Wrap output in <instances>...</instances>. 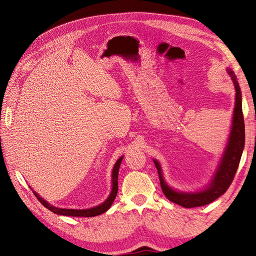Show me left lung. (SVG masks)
Here are the masks:
<instances>
[{"label":"left lung","mask_w":256,"mask_h":256,"mask_svg":"<svg viewBox=\"0 0 256 256\" xmlns=\"http://www.w3.org/2000/svg\"><path fill=\"white\" fill-rule=\"evenodd\" d=\"M228 74L230 76L234 89H236V104L234 109L232 121L230 137H228L224 152L220 158V162L214 172V176L210 184L202 190L196 192H182L172 189L166 182L163 176L162 168L156 160H152L158 169L160 188L164 195L173 204H176L184 208H197L204 206L212 202L214 200L223 195L230 188L236 169L238 167L242 154L245 146V124L243 111H242V92L238 83L234 72L227 68Z\"/></svg>","instance_id":"8db88e82"}]
</instances>
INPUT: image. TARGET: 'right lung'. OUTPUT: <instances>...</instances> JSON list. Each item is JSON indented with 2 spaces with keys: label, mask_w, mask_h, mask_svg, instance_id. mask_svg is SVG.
I'll use <instances>...</instances> for the list:
<instances>
[{
  "label": "right lung",
  "mask_w": 256,
  "mask_h": 256,
  "mask_svg": "<svg viewBox=\"0 0 256 256\" xmlns=\"http://www.w3.org/2000/svg\"><path fill=\"white\" fill-rule=\"evenodd\" d=\"M124 156H120L113 167L112 170V190L110 195L108 196V198L104 201L102 204H100V206H96L91 208H86V210H74V208H56L52 204H50L48 201H46L42 197H40L35 191H33V193L35 194V196L37 197V199L42 202V204L44 206H46L48 210H50V212H55L57 214H61V216H70V217H96L98 216V214H104V212H106L109 210L113 204L114 199L116 198L117 192H118V171H119V167L121 162H122ZM31 188V186H30ZM31 190H33L31 188Z\"/></svg>",
  "instance_id": "obj_1"
}]
</instances>
